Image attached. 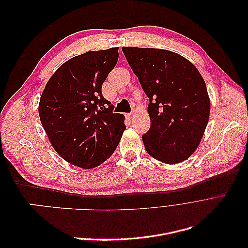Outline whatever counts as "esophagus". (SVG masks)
Here are the masks:
<instances>
[{
    "instance_id": "34e87169",
    "label": "esophagus",
    "mask_w": 248,
    "mask_h": 248,
    "mask_svg": "<svg viewBox=\"0 0 248 248\" xmlns=\"http://www.w3.org/2000/svg\"><path fill=\"white\" fill-rule=\"evenodd\" d=\"M134 115H136V114H134V112H130V114H128L126 117L128 118V119H132L134 117Z\"/></svg>"
}]
</instances>
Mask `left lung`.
<instances>
[{
	"label": "left lung",
	"mask_w": 248,
	"mask_h": 248,
	"mask_svg": "<svg viewBox=\"0 0 248 248\" xmlns=\"http://www.w3.org/2000/svg\"><path fill=\"white\" fill-rule=\"evenodd\" d=\"M122 50L150 99L151 126L141 137L148 154L167 164L186 160L199 147L209 121L204 78L174 51L134 46Z\"/></svg>",
	"instance_id": "1"
}]
</instances>
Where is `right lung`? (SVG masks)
<instances>
[{
    "instance_id": "right-lung-1",
    "label": "right lung",
    "mask_w": 248,
    "mask_h": 248,
    "mask_svg": "<svg viewBox=\"0 0 248 248\" xmlns=\"http://www.w3.org/2000/svg\"><path fill=\"white\" fill-rule=\"evenodd\" d=\"M118 47L87 51L69 59L52 74L40 97L41 124L55 151L81 169H93L115 152L126 129L101 94L118 62Z\"/></svg>"
}]
</instances>
